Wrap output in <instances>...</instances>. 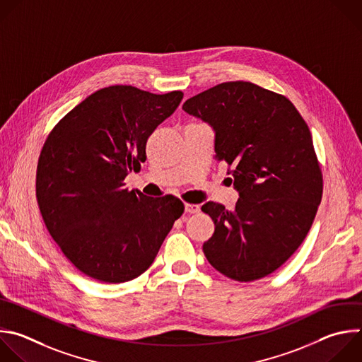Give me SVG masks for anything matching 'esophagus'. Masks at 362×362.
I'll use <instances>...</instances> for the list:
<instances>
[{
    "label": "esophagus",
    "mask_w": 362,
    "mask_h": 362,
    "mask_svg": "<svg viewBox=\"0 0 362 362\" xmlns=\"http://www.w3.org/2000/svg\"><path fill=\"white\" fill-rule=\"evenodd\" d=\"M185 211L186 213H199L200 206L194 204V203H185Z\"/></svg>",
    "instance_id": "1"
}]
</instances>
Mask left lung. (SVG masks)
<instances>
[{
  "instance_id": "obj_1",
  "label": "left lung",
  "mask_w": 362,
  "mask_h": 362,
  "mask_svg": "<svg viewBox=\"0 0 362 362\" xmlns=\"http://www.w3.org/2000/svg\"><path fill=\"white\" fill-rule=\"evenodd\" d=\"M183 109L213 128L216 159L240 196L233 211L202 206L214 221L206 259L235 281L272 274L304 242L322 196L308 125L284 95L245 81L218 83Z\"/></svg>"
}]
</instances>
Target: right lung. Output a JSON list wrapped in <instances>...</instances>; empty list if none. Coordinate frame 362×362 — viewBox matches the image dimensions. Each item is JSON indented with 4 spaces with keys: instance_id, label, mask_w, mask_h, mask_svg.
<instances>
[{
    "instance_id": "right-lung-1",
    "label": "right lung",
    "mask_w": 362,
    "mask_h": 362,
    "mask_svg": "<svg viewBox=\"0 0 362 362\" xmlns=\"http://www.w3.org/2000/svg\"><path fill=\"white\" fill-rule=\"evenodd\" d=\"M183 98L131 85L102 88L49 132L37 166V200L64 256L85 276L125 283L153 263L180 199L128 190L125 177L146 160V142Z\"/></svg>"
}]
</instances>
